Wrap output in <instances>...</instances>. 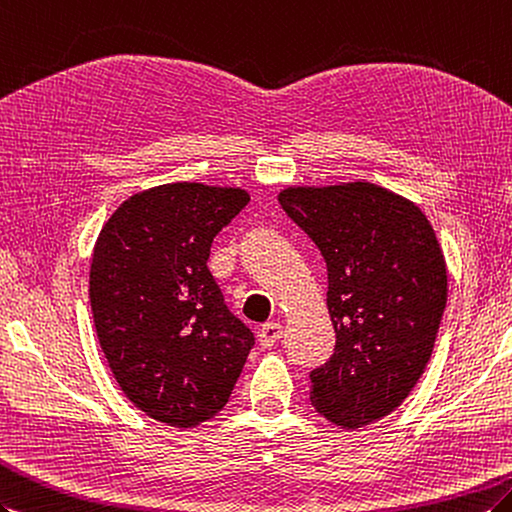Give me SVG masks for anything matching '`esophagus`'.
Returning <instances> with one entry per match:
<instances>
[{
	"mask_svg": "<svg viewBox=\"0 0 512 512\" xmlns=\"http://www.w3.org/2000/svg\"><path fill=\"white\" fill-rule=\"evenodd\" d=\"M283 336V325L281 323H266L259 329V342L261 347H272L279 338Z\"/></svg>",
	"mask_w": 512,
	"mask_h": 512,
	"instance_id": "1",
	"label": "esophagus"
}]
</instances>
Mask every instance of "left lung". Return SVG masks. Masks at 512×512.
Wrapping results in <instances>:
<instances>
[{
  "mask_svg": "<svg viewBox=\"0 0 512 512\" xmlns=\"http://www.w3.org/2000/svg\"><path fill=\"white\" fill-rule=\"evenodd\" d=\"M283 211L327 264L334 355L310 373V401L344 430L397 410L417 386L447 303V266L425 213L373 183L288 187Z\"/></svg>",
  "mask_w": 512,
  "mask_h": 512,
  "instance_id": "left-lung-1",
  "label": "left lung"
}]
</instances>
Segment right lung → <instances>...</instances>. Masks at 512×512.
I'll return each mask as SVG.
<instances>
[{
	"mask_svg": "<svg viewBox=\"0 0 512 512\" xmlns=\"http://www.w3.org/2000/svg\"><path fill=\"white\" fill-rule=\"evenodd\" d=\"M251 196L168 183L124 200L93 248L89 301L124 395L150 419L194 427L227 406L255 338L229 312L207 259Z\"/></svg>",
	"mask_w": 512,
	"mask_h": 512,
	"instance_id": "right-lung-1",
	"label": "right lung"
}]
</instances>
